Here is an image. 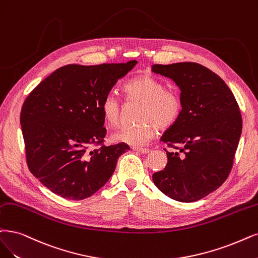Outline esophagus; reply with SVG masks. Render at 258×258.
I'll list each match as a JSON object with an SVG mask.
<instances>
[{"instance_id":"obj_1","label":"esophagus","mask_w":258,"mask_h":258,"mask_svg":"<svg viewBox=\"0 0 258 258\" xmlns=\"http://www.w3.org/2000/svg\"><path fill=\"white\" fill-rule=\"evenodd\" d=\"M133 150L134 151H136V152H139V153H142V154H148L149 152H150V150L149 149H147V148H139V147H133L132 148Z\"/></svg>"}]
</instances>
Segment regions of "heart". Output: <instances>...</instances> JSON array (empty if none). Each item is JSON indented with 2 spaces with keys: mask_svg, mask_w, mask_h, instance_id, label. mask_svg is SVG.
<instances>
[{
  "mask_svg": "<svg viewBox=\"0 0 258 258\" xmlns=\"http://www.w3.org/2000/svg\"><path fill=\"white\" fill-rule=\"evenodd\" d=\"M124 93L130 103L141 104L138 114L139 124L114 133V141L124 142L134 147L147 145L159 130L173 126L182 113V98L177 91L168 89L165 82L156 76L145 73L135 76L124 86ZM124 105L108 94L102 103L105 121L111 127L119 126L124 119Z\"/></svg>",
  "mask_w": 258,
  "mask_h": 258,
  "instance_id": "1",
  "label": "heart"
}]
</instances>
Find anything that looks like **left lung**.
I'll return each instance as SVG.
<instances>
[{"instance_id": "8db88e82", "label": "left lung", "mask_w": 258, "mask_h": 258, "mask_svg": "<svg viewBox=\"0 0 258 258\" xmlns=\"http://www.w3.org/2000/svg\"><path fill=\"white\" fill-rule=\"evenodd\" d=\"M152 71L175 82L183 103L178 120L161 137L178 151L165 149L167 166L153 182L175 201H198L231 173L242 130L239 105L220 76L200 63L153 64Z\"/></svg>"}]
</instances>
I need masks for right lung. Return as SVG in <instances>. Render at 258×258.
<instances>
[{
	"mask_svg": "<svg viewBox=\"0 0 258 258\" xmlns=\"http://www.w3.org/2000/svg\"><path fill=\"white\" fill-rule=\"evenodd\" d=\"M136 63L67 64L27 95L20 114L26 164L55 195L89 198L106 184L118 158L130 150L124 142L104 145L102 103Z\"/></svg>",
	"mask_w": 258,
	"mask_h": 258,
	"instance_id": "right-lung-1",
	"label": "right lung"
}]
</instances>
